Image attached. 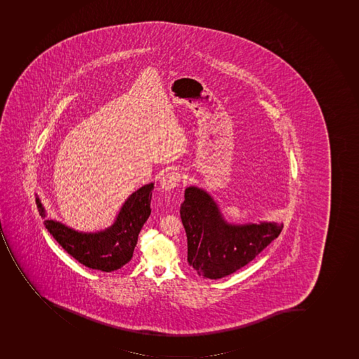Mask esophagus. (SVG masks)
I'll list each match as a JSON object with an SVG mask.
<instances>
[{"label":"esophagus","instance_id":"esophagus-1","mask_svg":"<svg viewBox=\"0 0 359 359\" xmlns=\"http://www.w3.org/2000/svg\"><path fill=\"white\" fill-rule=\"evenodd\" d=\"M180 181H181L180 172H166L160 180V187H163V190L170 191L174 187H177Z\"/></svg>","mask_w":359,"mask_h":359}]
</instances>
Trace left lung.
I'll list each match as a JSON object with an SVG mask.
<instances>
[{
  "label": "left lung",
  "instance_id": "8db88e82",
  "mask_svg": "<svg viewBox=\"0 0 359 359\" xmlns=\"http://www.w3.org/2000/svg\"><path fill=\"white\" fill-rule=\"evenodd\" d=\"M182 223L187 238V262L203 278L218 280L255 259L280 235L283 223H229L219 205L202 187L185 189Z\"/></svg>",
  "mask_w": 359,
  "mask_h": 359
}]
</instances>
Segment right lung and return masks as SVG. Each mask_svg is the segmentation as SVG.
<instances>
[{
    "label": "right lung",
    "instance_id": "1",
    "mask_svg": "<svg viewBox=\"0 0 359 359\" xmlns=\"http://www.w3.org/2000/svg\"><path fill=\"white\" fill-rule=\"evenodd\" d=\"M154 183L145 184L130 194L110 226L97 232H81L55 219H46V208L36 196L44 225L70 256L88 269L117 271L132 259L142 227L151 214Z\"/></svg>",
    "mask_w": 359,
    "mask_h": 359
}]
</instances>
